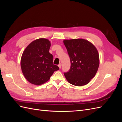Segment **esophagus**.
<instances>
[{"label":"esophagus","instance_id":"1","mask_svg":"<svg viewBox=\"0 0 122 122\" xmlns=\"http://www.w3.org/2000/svg\"><path fill=\"white\" fill-rule=\"evenodd\" d=\"M58 67L60 68V69H61V64H59V65H58Z\"/></svg>","mask_w":122,"mask_h":122}]
</instances>
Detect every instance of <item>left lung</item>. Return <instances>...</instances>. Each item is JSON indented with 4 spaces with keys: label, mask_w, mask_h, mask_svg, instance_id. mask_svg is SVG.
Returning a JSON list of instances; mask_svg holds the SVG:
<instances>
[{
    "label": "left lung",
    "mask_w": 122,
    "mask_h": 122,
    "mask_svg": "<svg viewBox=\"0 0 122 122\" xmlns=\"http://www.w3.org/2000/svg\"><path fill=\"white\" fill-rule=\"evenodd\" d=\"M64 43L71 61L69 71L64 73L66 79L75 86L87 84L99 68V55L96 48L82 39L65 40Z\"/></svg>",
    "instance_id": "1"
}]
</instances>
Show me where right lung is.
<instances>
[{"label":"right lung","mask_w":122,"mask_h":122,"mask_svg":"<svg viewBox=\"0 0 122 122\" xmlns=\"http://www.w3.org/2000/svg\"><path fill=\"white\" fill-rule=\"evenodd\" d=\"M51 43L41 38L32 42L23 51L21 59V70L30 83L39 86L48 81L59 68L53 64V55L49 53Z\"/></svg>","instance_id":"1"}]
</instances>
